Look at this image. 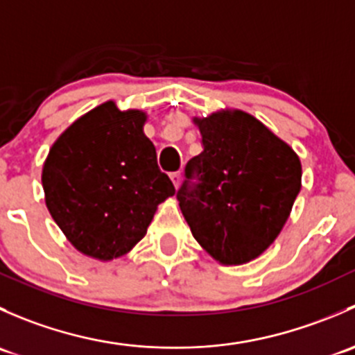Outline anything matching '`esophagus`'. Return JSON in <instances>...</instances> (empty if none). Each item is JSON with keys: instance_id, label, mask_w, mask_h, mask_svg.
<instances>
[{"instance_id": "1", "label": "esophagus", "mask_w": 355, "mask_h": 355, "mask_svg": "<svg viewBox=\"0 0 355 355\" xmlns=\"http://www.w3.org/2000/svg\"><path fill=\"white\" fill-rule=\"evenodd\" d=\"M180 178H182L180 171H175V173H170V180H171V184L175 185V189H178V185H180Z\"/></svg>"}]
</instances>
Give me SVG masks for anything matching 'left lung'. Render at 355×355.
Instances as JSON below:
<instances>
[{
    "mask_svg": "<svg viewBox=\"0 0 355 355\" xmlns=\"http://www.w3.org/2000/svg\"><path fill=\"white\" fill-rule=\"evenodd\" d=\"M204 151L185 168L200 184L177 192L199 245L223 266L259 257L280 235L302 187V164L284 139L247 111L223 108L192 118Z\"/></svg>",
    "mask_w": 355,
    "mask_h": 355,
    "instance_id": "obj_1",
    "label": "left lung"
}]
</instances>
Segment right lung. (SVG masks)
Returning <instances> with one entry per match:
<instances>
[{"label": "right lung", "mask_w": 355, "mask_h": 355, "mask_svg": "<svg viewBox=\"0 0 355 355\" xmlns=\"http://www.w3.org/2000/svg\"><path fill=\"white\" fill-rule=\"evenodd\" d=\"M146 121V111L103 103L62 132L42 164L49 214L78 252L101 263L130 252L175 194Z\"/></svg>", "instance_id": "add662e5"}]
</instances>
